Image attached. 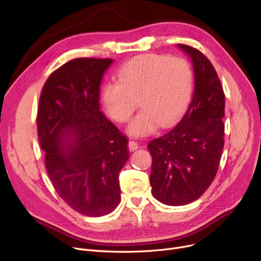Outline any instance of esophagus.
Instances as JSON below:
<instances>
[{
  "label": "esophagus",
  "mask_w": 261,
  "mask_h": 261,
  "mask_svg": "<svg viewBox=\"0 0 261 261\" xmlns=\"http://www.w3.org/2000/svg\"><path fill=\"white\" fill-rule=\"evenodd\" d=\"M128 147H129V150H130V151H134V150L139 149V144H138V142H136V141H132V140H130V141H129V143H128Z\"/></svg>",
  "instance_id": "obj_1"
}]
</instances>
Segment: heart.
Listing matches in <instances>:
<instances>
[{"mask_svg":"<svg viewBox=\"0 0 261 261\" xmlns=\"http://www.w3.org/2000/svg\"><path fill=\"white\" fill-rule=\"evenodd\" d=\"M117 81L101 87V100L107 114L117 122L127 121L136 99L142 110L129 126L132 135L152 133L158 125L166 127L186 108L194 86V72L181 57L145 54L123 63Z\"/></svg>","mask_w":261,"mask_h":261,"instance_id":"1","label":"heart"}]
</instances>
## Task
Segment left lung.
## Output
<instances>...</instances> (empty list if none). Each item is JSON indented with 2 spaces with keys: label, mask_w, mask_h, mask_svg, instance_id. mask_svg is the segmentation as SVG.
<instances>
[{
  "label": "left lung",
  "mask_w": 261,
  "mask_h": 261,
  "mask_svg": "<svg viewBox=\"0 0 261 261\" xmlns=\"http://www.w3.org/2000/svg\"><path fill=\"white\" fill-rule=\"evenodd\" d=\"M193 61L195 91L179 123L148 144L150 184L160 202H194L217 174L224 146V92L212 62L197 48L177 44Z\"/></svg>",
  "instance_id": "1"
}]
</instances>
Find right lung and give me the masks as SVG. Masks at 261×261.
<instances>
[{"label": "right lung", "mask_w": 261, "mask_h": 261, "mask_svg": "<svg viewBox=\"0 0 261 261\" xmlns=\"http://www.w3.org/2000/svg\"><path fill=\"white\" fill-rule=\"evenodd\" d=\"M112 59L76 58L53 72L40 95L37 128L54 188L89 217L113 212L128 140L99 107V86Z\"/></svg>", "instance_id": "1"}]
</instances>
